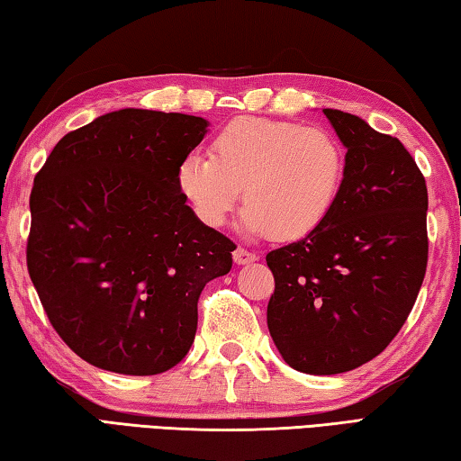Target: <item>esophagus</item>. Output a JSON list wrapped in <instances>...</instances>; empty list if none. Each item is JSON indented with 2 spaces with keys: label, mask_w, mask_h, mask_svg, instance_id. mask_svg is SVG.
<instances>
[{
  "label": "esophagus",
  "mask_w": 461,
  "mask_h": 461,
  "mask_svg": "<svg viewBox=\"0 0 461 461\" xmlns=\"http://www.w3.org/2000/svg\"><path fill=\"white\" fill-rule=\"evenodd\" d=\"M258 256L254 252H249L246 248H236V252H233V262L238 266H246L249 262H256Z\"/></svg>",
  "instance_id": "obj_1"
}]
</instances>
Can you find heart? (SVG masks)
<instances>
[{"instance_id": "1", "label": "heart", "mask_w": 461, "mask_h": 461, "mask_svg": "<svg viewBox=\"0 0 461 461\" xmlns=\"http://www.w3.org/2000/svg\"><path fill=\"white\" fill-rule=\"evenodd\" d=\"M213 157L189 153L177 169L181 194L207 228H221L244 189L241 228L278 241L322 228L347 179V153L330 131L244 116L213 139Z\"/></svg>"}]
</instances>
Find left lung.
<instances>
[{
  "label": "left lung",
  "mask_w": 461,
  "mask_h": 461,
  "mask_svg": "<svg viewBox=\"0 0 461 461\" xmlns=\"http://www.w3.org/2000/svg\"><path fill=\"white\" fill-rule=\"evenodd\" d=\"M347 147L337 207L311 236L266 256L267 329L292 369L353 371L397 337L428 267V187L399 139L324 108Z\"/></svg>",
  "instance_id": "8db88e82"
}]
</instances>
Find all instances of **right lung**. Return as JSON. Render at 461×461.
<instances>
[{
    "instance_id": "obj_1",
    "label": "right lung",
    "mask_w": 461,
    "mask_h": 461,
    "mask_svg": "<svg viewBox=\"0 0 461 461\" xmlns=\"http://www.w3.org/2000/svg\"><path fill=\"white\" fill-rule=\"evenodd\" d=\"M202 116L122 108L64 135L33 179L28 272L54 330L98 369L169 371L236 244L197 220L177 169Z\"/></svg>"
}]
</instances>
